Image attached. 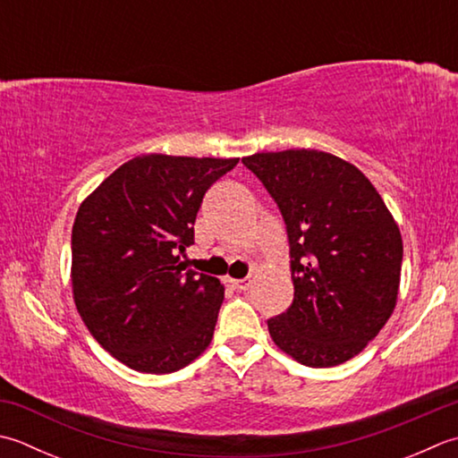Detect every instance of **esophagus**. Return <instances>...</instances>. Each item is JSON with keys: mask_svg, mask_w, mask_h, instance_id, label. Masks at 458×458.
<instances>
[{"mask_svg": "<svg viewBox=\"0 0 458 458\" xmlns=\"http://www.w3.org/2000/svg\"><path fill=\"white\" fill-rule=\"evenodd\" d=\"M232 284V288L240 290V292H246L250 285H252V280L250 277H242V280H228Z\"/></svg>", "mask_w": 458, "mask_h": 458, "instance_id": "34e87169", "label": "esophagus"}]
</instances>
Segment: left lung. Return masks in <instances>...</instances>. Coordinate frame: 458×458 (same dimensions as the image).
Listing matches in <instances>:
<instances>
[{"instance_id": "8db88e82", "label": "left lung", "mask_w": 458, "mask_h": 458, "mask_svg": "<svg viewBox=\"0 0 458 458\" xmlns=\"http://www.w3.org/2000/svg\"><path fill=\"white\" fill-rule=\"evenodd\" d=\"M280 208L290 240L293 301L267 319L274 344L308 367L361 353L397 306L403 240L360 168L311 148L242 158Z\"/></svg>"}]
</instances>
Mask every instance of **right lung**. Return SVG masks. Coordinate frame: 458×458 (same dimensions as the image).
Listing matches in <instances>:
<instances>
[{"label": "right lung", "mask_w": 458, "mask_h": 458, "mask_svg": "<svg viewBox=\"0 0 458 458\" xmlns=\"http://www.w3.org/2000/svg\"><path fill=\"white\" fill-rule=\"evenodd\" d=\"M238 158L142 155L81 202L71 285L81 319L114 360L173 373L210 345L224 285L181 262L208 188Z\"/></svg>", "instance_id": "obj_1"}]
</instances>
